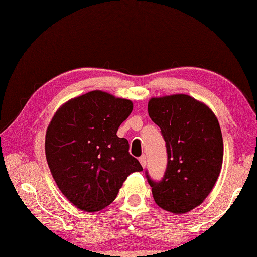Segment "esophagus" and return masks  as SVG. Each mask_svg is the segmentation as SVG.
<instances>
[{"label": "esophagus", "mask_w": 257, "mask_h": 257, "mask_svg": "<svg viewBox=\"0 0 257 257\" xmlns=\"http://www.w3.org/2000/svg\"><path fill=\"white\" fill-rule=\"evenodd\" d=\"M139 162H141L143 168H145L146 167V156L145 155H142L141 158H139Z\"/></svg>", "instance_id": "1"}]
</instances>
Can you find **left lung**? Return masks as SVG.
Returning <instances> with one entry per match:
<instances>
[{
    "mask_svg": "<svg viewBox=\"0 0 257 257\" xmlns=\"http://www.w3.org/2000/svg\"><path fill=\"white\" fill-rule=\"evenodd\" d=\"M149 115L161 128L168 154L162 179L146 173L154 201L181 214L202 204L220 175L223 161L221 128L205 104L185 94L151 98Z\"/></svg>",
    "mask_w": 257,
    "mask_h": 257,
    "instance_id": "8db88e82",
    "label": "left lung"
}]
</instances>
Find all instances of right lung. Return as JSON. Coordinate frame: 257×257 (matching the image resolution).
<instances>
[{"instance_id": "1", "label": "right lung", "mask_w": 257, "mask_h": 257, "mask_svg": "<svg viewBox=\"0 0 257 257\" xmlns=\"http://www.w3.org/2000/svg\"><path fill=\"white\" fill-rule=\"evenodd\" d=\"M132 111L129 99L93 90L61 106L49 124L47 164L59 189L80 210H103L130 173L143 170L127 139L116 136Z\"/></svg>"}]
</instances>
